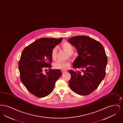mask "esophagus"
Segmentation results:
<instances>
[{"mask_svg": "<svg viewBox=\"0 0 123 123\" xmlns=\"http://www.w3.org/2000/svg\"><path fill=\"white\" fill-rule=\"evenodd\" d=\"M66 70H62V73H66Z\"/></svg>", "mask_w": 123, "mask_h": 123, "instance_id": "esophagus-1", "label": "esophagus"}]
</instances>
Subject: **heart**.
Masks as SVG:
<instances>
[{"mask_svg":"<svg viewBox=\"0 0 123 123\" xmlns=\"http://www.w3.org/2000/svg\"><path fill=\"white\" fill-rule=\"evenodd\" d=\"M62 47L66 52L68 53L69 54H70V56H71V54L74 53V48L73 46L69 43H64L62 45ZM57 51L58 48L57 47H55L53 48L51 52V57L53 60H55L56 59ZM70 63L68 61L62 62L61 61H57L53 63V66L55 69L64 70L67 69L70 66Z\"/></svg>","mask_w":123,"mask_h":123,"instance_id":"obj_1","label":"heart"}]
</instances>
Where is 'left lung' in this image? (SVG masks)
<instances>
[{
  "label": "left lung",
  "instance_id": "8db88e82",
  "mask_svg": "<svg viewBox=\"0 0 123 123\" xmlns=\"http://www.w3.org/2000/svg\"><path fill=\"white\" fill-rule=\"evenodd\" d=\"M70 43L76 48L79 56L73 64V68H81L83 72L70 70V89L81 95L91 93L99 86L105 76L107 56L102 44L85 35L70 38Z\"/></svg>",
  "mask_w": 123,
  "mask_h": 123
}]
</instances>
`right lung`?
I'll use <instances>...</instances> for the list:
<instances>
[{
    "instance_id": "right-lung-1",
    "label": "right lung",
    "mask_w": 123,
    "mask_h": 123,
    "mask_svg": "<svg viewBox=\"0 0 123 123\" xmlns=\"http://www.w3.org/2000/svg\"><path fill=\"white\" fill-rule=\"evenodd\" d=\"M63 38H42L26 47L18 62L21 81L30 93L38 97L51 94L55 82L62 74L59 69H50L52 50ZM49 68L46 74L43 70Z\"/></svg>"
}]
</instances>
